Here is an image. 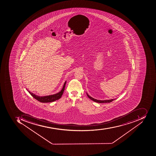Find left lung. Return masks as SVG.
<instances>
[{
    "mask_svg": "<svg viewBox=\"0 0 156 156\" xmlns=\"http://www.w3.org/2000/svg\"><path fill=\"white\" fill-rule=\"evenodd\" d=\"M86 94H87V96H88V98H90V100H92L93 101H95V102H98V103H109V102H112V101H113L115 100V99H111V100H103V101H101V100H97V99H94V98L90 97V96L87 93H86Z\"/></svg>",
    "mask_w": 156,
    "mask_h": 156,
    "instance_id": "8db88e82",
    "label": "left lung"
}]
</instances>
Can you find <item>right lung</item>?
Wrapping results in <instances>:
<instances>
[{"label": "right lung", "instance_id": "right-lung-1", "mask_svg": "<svg viewBox=\"0 0 156 156\" xmlns=\"http://www.w3.org/2000/svg\"><path fill=\"white\" fill-rule=\"evenodd\" d=\"M66 83V81L65 82V83L63 84L62 89L60 91H59V93L55 94L44 96H39L37 95L33 94V93H32V92H30L27 89H26L28 91V93H29L32 96H33L34 99H36V100H37L38 101H40V102H44V103H46V102H51L55 101L58 100V99H60L61 97L62 96V94H63V91H64V90H65Z\"/></svg>", "mask_w": 156, "mask_h": 156}]
</instances>
